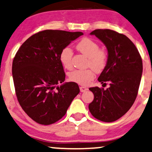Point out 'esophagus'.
Masks as SVG:
<instances>
[{"label": "esophagus", "instance_id": "1", "mask_svg": "<svg viewBox=\"0 0 152 152\" xmlns=\"http://www.w3.org/2000/svg\"><path fill=\"white\" fill-rule=\"evenodd\" d=\"M80 89L81 92H85L86 91L88 90V88L85 87V86H80Z\"/></svg>", "mask_w": 152, "mask_h": 152}]
</instances>
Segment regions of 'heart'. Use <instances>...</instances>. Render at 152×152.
Masks as SVG:
<instances>
[{"label":"heart","mask_w":152,"mask_h":152,"mask_svg":"<svg viewBox=\"0 0 152 152\" xmlns=\"http://www.w3.org/2000/svg\"><path fill=\"white\" fill-rule=\"evenodd\" d=\"M77 49L88 58V66L92 68L87 70H75L69 73V79L72 82L81 85L86 86L94 78V70L100 72L105 68L107 62V55L104 50H99L98 43L90 38H83L77 44ZM73 52L69 47H66L60 53L61 62L65 68H72V57Z\"/></svg>","instance_id":"heart-1"}]
</instances>
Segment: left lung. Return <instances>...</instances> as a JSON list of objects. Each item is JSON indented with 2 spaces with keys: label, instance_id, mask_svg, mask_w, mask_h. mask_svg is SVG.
Masks as SVG:
<instances>
[{
  "label": "left lung",
  "instance_id": "1",
  "mask_svg": "<svg viewBox=\"0 0 152 152\" xmlns=\"http://www.w3.org/2000/svg\"><path fill=\"white\" fill-rule=\"evenodd\" d=\"M94 35L107 50V62L98 80L110 83L107 89L89 88L94 99L88 109L96 119L104 122L119 119L135 102L142 73V61L135 45L125 35L110 29H96Z\"/></svg>",
  "mask_w": 152,
  "mask_h": 152
}]
</instances>
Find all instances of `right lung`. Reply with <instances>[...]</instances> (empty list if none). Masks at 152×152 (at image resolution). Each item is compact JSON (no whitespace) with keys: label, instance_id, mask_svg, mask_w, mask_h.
<instances>
[{"label":"right lung","instance_id":"add662e5","mask_svg":"<svg viewBox=\"0 0 152 152\" xmlns=\"http://www.w3.org/2000/svg\"><path fill=\"white\" fill-rule=\"evenodd\" d=\"M82 32L45 30L21 45L12 62V77L17 100L33 121L50 125L61 119L80 93L75 82H66L59 56ZM58 83H62L58 86Z\"/></svg>","mask_w":152,"mask_h":152}]
</instances>
